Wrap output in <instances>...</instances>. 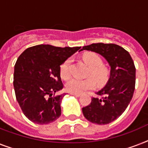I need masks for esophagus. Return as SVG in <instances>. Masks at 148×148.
<instances>
[{
  "mask_svg": "<svg viewBox=\"0 0 148 148\" xmlns=\"http://www.w3.org/2000/svg\"><path fill=\"white\" fill-rule=\"evenodd\" d=\"M71 95H74V96H75V97H80L81 96V95L80 94H74V93H70Z\"/></svg>",
  "mask_w": 148,
  "mask_h": 148,
  "instance_id": "34e87169",
  "label": "esophagus"
}]
</instances>
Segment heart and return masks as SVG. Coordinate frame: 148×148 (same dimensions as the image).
<instances>
[{"label": "heart", "mask_w": 148, "mask_h": 148, "mask_svg": "<svg viewBox=\"0 0 148 148\" xmlns=\"http://www.w3.org/2000/svg\"><path fill=\"white\" fill-rule=\"evenodd\" d=\"M82 59L86 64L88 65V75L92 76L98 83H103L108 77V70L102 65V60L100 56L94 52L84 53ZM71 58H68L60 64V74L63 79L69 78L71 76ZM96 87V82L91 77L83 79L71 78L65 84V89L67 92L74 94H81L88 90H92Z\"/></svg>", "instance_id": "b5f03b06"}]
</instances>
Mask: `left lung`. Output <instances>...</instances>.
Wrapping results in <instances>:
<instances>
[{"label": "left lung", "instance_id": "obj_1", "mask_svg": "<svg viewBox=\"0 0 148 148\" xmlns=\"http://www.w3.org/2000/svg\"><path fill=\"white\" fill-rule=\"evenodd\" d=\"M90 51L103 56L110 67L106 85L97 92L101 98L92 97L82 108L84 116L91 123L108 124L126 110L135 88L136 69L130 53L114 44L97 43L84 46L81 51Z\"/></svg>", "mask_w": 148, "mask_h": 148}]
</instances>
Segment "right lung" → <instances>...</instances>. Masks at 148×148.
<instances>
[{
    "instance_id": "add662e5",
    "label": "right lung",
    "mask_w": 148,
    "mask_h": 148,
    "mask_svg": "<svg viewBox=\"0 0 148 148\" xmlns=\"http://www.w3.org/2000/svg\"><path fill=\"white\" fill-rule=\"evenodd\" d=\"M81 47L40 45L26 49L14 66V88L24 114L31 121L47 124L61 114L62 90L60 66Z\"/></svg>"
}]
</instances>
